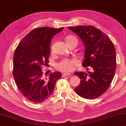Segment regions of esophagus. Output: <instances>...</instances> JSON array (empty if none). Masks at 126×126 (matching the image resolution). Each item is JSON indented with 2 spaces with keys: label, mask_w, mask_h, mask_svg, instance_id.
<instances>
[{
  "label": "esophagus",
  "mask_w": 126,
  "mask_h": 126,
  "mask_svg": "<svg viewBox=\"0 0 126 126\" xmlns=\"http://www.w3.org/2000/svg\"><path fill=\"white\" fill-rule=\"evenodd\" d=\"M71 73H63L62 74V77H65V76H71Z\"/></svg>",
  "instance_id": "obj_1"
}]
</instances>
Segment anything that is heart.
Listing matches in <instances>:
<instances>
[{"mask_svg":"<svg viewBox=\"0 0 126 126\" xmlns=\"http://www.w3.org/2000/svg\"><path fill=\"white\" fill-rule=\"evenodd\" d=\"M74 41H77L76 37L69 36L66 38V42L67 44H69ZM78 64V61L75 59H63V60L57 63L55 65L56 69L58 71L63 72H70L74 69L76 65Z\"/></svg>","mask_w":126,"mask_h":126,"instance_id":"obj_1","label":"heart"}]
</instances>
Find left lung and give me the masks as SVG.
Instances as JSON below:
<instances>
[{
  "mask_svg": "<svg viewBox=\"0 0 126 126\" xmlns=\"http://www.w3.org/2000/svg\"><path fill=\"white\" fill-rule=\"evenodd\" d=\"M68 29L83 41L85 51L82 66L87 70L91 69L88 73H74L81 79L75 92L83 98L96 99L108 89L114 76L116 66L114 46L107 35L93 26L68 27Z\"/></svg>",
  "mask_w": 126,
  "mask_h": 126,
  "instance_id": "1",
  "label": "left lung"
}]
</instances>
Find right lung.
Returning <instances> with one entry per match:
<instances>
[{
	"instance_id": "right-lung-1",
	"label": "right lung",
	"mask_w": 126,
	"mask_h": 126,
	"mask_svg": "<svg viewBox=\"0 0 126 126\" xmlns=\"http://www.w3.org/2000/svg\"><path fill=\"white\" fill-rule=\"evenodd\" d=\"M63 29H33L22 39L15 51L14 79L20 93L31 103H40L49 98L62 76L59 72L45 76L41 68L49 62L51 38Z\"/></svg>"
}]
</instances>
